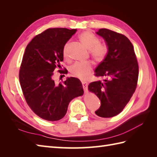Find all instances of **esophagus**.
<instances>
[{"label": "esophagus", "mask_w": 157, "mask_h": 157, "mask_svg": "<svg viewBox=\"0 0 157 157\" xmlns=\"http://www.w3.org/2000/svg\"><path fill=\"white\" fill-rule=\"evenodd\" d=\"M88 83L87 82H82V86H83V88H84V90L85 92L87 90V87H88Z\"/></svg>", "instance_id": "1"}]
</instances>
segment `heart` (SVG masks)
I'll return each instance as SVG.
<instances>
[{"instance_id": "b5f03b06", "label": "heart", "mask_w": 157, "mask_h": 157, "mask_svg": "<svg viewBox=\"0 0 157 157\" xmlns=\"http://www.w3.org/2000/svg\"><path fill=\"white\" fill-rule=\"evenodd\" d=\"M79 40L86 48L89 50V54L95 63H101L107 57L109 52L108 45L106 43L100 42V39L90 32H84L79 35ZM69 44H65L63 48V55L67 56ZM92 69L90 62L85 63H75L70 67L71 74L82 80H86Z\"/></svg>"}]
</instances>
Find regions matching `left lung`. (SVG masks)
Masks as SVG:
<instances>
[{
  "mask_svg": "<svg viewBox=\"0 0 157 157\" xmlns=\"http://www.w3.org/2000/svg\"><path fill=\"white\" fill-rule=\"evenodd\" d=\"M96 34L105 39L109 48L107 57L95 69V76L105 79L91 82L88 88L101 100L96 114L109 118L119 114L132 98L137 87L139 68L134 46L125 36L106 28Z\"/></svg>",
  "mask_w": 157,
  "mask_h": 157,
  "instance_id": "1",
  "label": "left lung"
}]
</instances>
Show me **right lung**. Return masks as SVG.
<instances>
[{
    "mask_svg": "<svg viewBox=\"0 0 157 157\" xmlns=\"http://www.w3.org/2000/svg\"><path fill=\"white\" fill-rule=\"evenodd\" d=\"M77 29L48 28L26 46L19 78L23 94L36 115L50 121L64 117L71 100L84 94L79 79L70 77L56 84L53 72L61 67L63 48ZM66 73V70H59Z\"/></svg>",
    "mask_w": 157,
    "mask_h": 157,
    "instance_id": "right-lung-1",
    "label": "right lung"
}]
</instances>
